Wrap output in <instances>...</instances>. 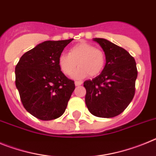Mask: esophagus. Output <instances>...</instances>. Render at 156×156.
<instances>
[{
  "instance_id": "1",
  "label": "esophagus",
  "mask_w": 156,
  "mask_h": 156,
  "mask_svg": "<svg viewBox=\"0 0 156 156\" xmlns=\"http://www.w3.org/2000/svg\"><path fill=\"white\" fill-rule=\"evenodd\" d=\"M82 83H83V81H81V80H77L75 82L76 86H80Z\"/></svg>"
}]
</instances>
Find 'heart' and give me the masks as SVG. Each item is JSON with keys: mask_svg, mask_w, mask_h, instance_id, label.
<instances>
[{"mask_svg": "<svg viewBox=\"0 0 156 156\" xmlns=\"http://www.w3.org/2000/svg\"><path fill=\"white\" fill-rule=\"evenodd\" d=\"M106 64L105 52L88 43H80L72 47L68 54H62L58 58V66L65 75H71L76 79L87 76H96L104 70Z\"/></svg>", "mask_w": 156, "mask_h": 156, "instance_id": "b5f03b06", "label": "heart"}]
</instances>
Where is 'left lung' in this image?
Wrapping results in <instances>:
<instances>
[{
	"label": "left lung",
	"instance_id": "8db88e82",
	"mask_svg": "<svg viewBox=\"0 0 156 156\" xmlns=\"http://www.w3.org/2000/svg\"><path fill=\"white\" fill-rule=\"evenodd\" d=\"M106 56L105 69L99 76L83 83L85 102L92 115L112 118L122 113L135 94L137 76L136 62L129 52L103 38H94Z\"/></svg>",
	"mask_w": 156,
	"mask_h": 156
}]
</instances>
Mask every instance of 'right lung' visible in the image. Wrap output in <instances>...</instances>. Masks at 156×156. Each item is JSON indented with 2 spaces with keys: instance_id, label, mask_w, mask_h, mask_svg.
<instances>
[{
  "instance_id": "obj_1",
  "label": "right lung",
  "mask_w": 156,
  "mask_h": 156,
  "mask_svg": "<svg viewBox=\"0 0 156 156\" xmlns=\"http://www.w3.org/2000/svg\"><path fill=\"white\" fill-rule=\"evenodd\" d=\"M73 39L48 41L23 55L16 66V85L24 108L41 120L61 116L75 89L58 66V58Z\"/></svg>"
}]
</instances>
